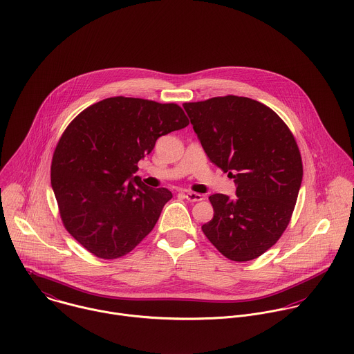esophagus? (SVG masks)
Instances as JSON below:
<instances>
[{"label": "esophagus", "instance_id": "34e87169", "mask_svg": "<svg viewBox=\"0 0 354 354\" xmlns=\"http://www.w3.org/2000/svg\"><path fill=\"white\" fill-rule=\"evenodd\" d=\"M183 197L190 203H196V201L203 200V196L198 194V193H194V192H183Z\"/></svg>", "mask_w": 354, "mask_h": 354}]
</instances>
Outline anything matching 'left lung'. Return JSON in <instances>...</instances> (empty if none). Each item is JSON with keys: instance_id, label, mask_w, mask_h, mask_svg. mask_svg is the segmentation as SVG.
<instances>
[{"instance_id": "8db88e82", "label": "left lung", "mask_w": 354, "mask_h": 354, "mask_svg": "<svg viewBox=\"0 0 354 354\" xmlns=\"http://www.w3.org/2000/svg\"><path fill=\"white\" fill-rule=\"evenodd\" d=\"M208 158L236 183V196L212 194L214 218L203 232L230 261L247 262L287 229L302 183L297 140L268 106L244 96L183 104Z\"/></svg>"}]
</instances>
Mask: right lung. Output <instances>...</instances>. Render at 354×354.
<instances>
[{"label":"right lung","instance_id":"add662e5","mask_svg":"<svg viewBox=\"0 0 354 354\" xmlns=\"http://www.w3.org/2000/svg\"><path fill=\"white\" fill-rule=\"evenodd\" d=\"M187 125L175 103L124 96L103 99L70 122L52 157L50 185L66 230L86 251L115 259L153 230L172 193L133 174L160 136Z\"/></svg>","mask_w":354,"mask_h":354}]
</instances>
